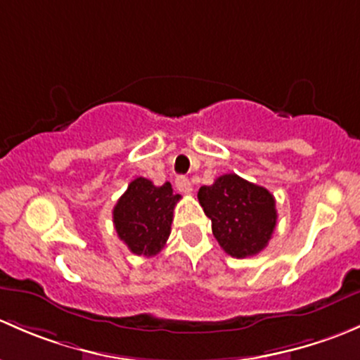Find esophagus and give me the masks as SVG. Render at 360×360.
Listing matches in <instances>:
<instances>
[{"instance_id": "esophagus-1", "label": "esophagus", "mask_w": 360, "mask_h": 360, "mask_svg": "<svg viewBox=\"0 0 360 360\" xmlns=\"http://www.w3.org/2000/svg\"><path fill=\"white\" fill-rule=\"evenodd\" d=\"M175 185L180 192H184V194H191L192 192V184L188 181L187 176H179V179L175 180Z\"/></svg>"}]
</instances>
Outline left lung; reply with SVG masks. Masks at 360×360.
Returning <instances> with one entry per match:
<instances>
[{"label":"left lung","instance_id":"left-lung-1","mask_svg":"<svg viewBox=\"0 0 360 360\" xmlns=\"http://www.w3.org/2000/svg\"><path fill=\"white\" fill-rule=\"evenodd\" d=\"M198 199L225 253L246 258L266 248L276 229L277 211L276 199L265 187L227 173L213 185H202Z\"/></svg>","mask_w":360,"mask_h":360}]
</instances>
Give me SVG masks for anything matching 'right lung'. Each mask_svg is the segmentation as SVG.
<instances>
[{"label": "right lung", "mask_w": 360, "mask_h": 360, "mask_svg": "<svg viewBox=\"0 0 360 360\" xmlns=\"http://www.w3.org/2000/svg\"><path fill=\"white\" fill-rule=\"evenodd\" d=\"M180 201L172 184L155 187L150 180L139 176L128 185L112 210L117 237L135 255L154 257L172 232L173 210Z\"/></svg>", "instance_id": "1"}]
</instances>
